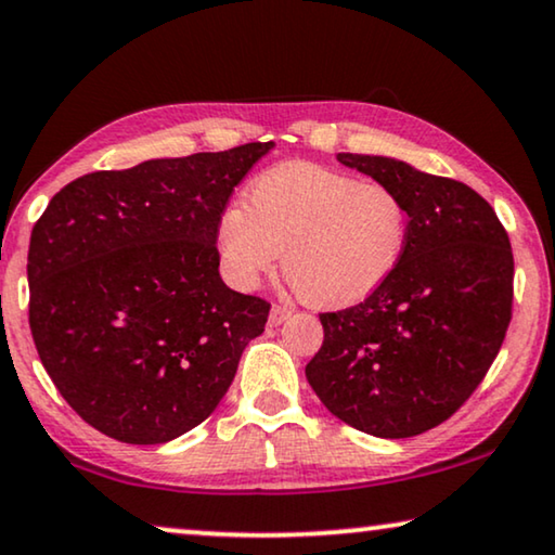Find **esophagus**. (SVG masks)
<instances>
[{"mask_svg":"<svg viewBox=\"0 0 555 555\" xmlns=\"http://www.w3.org/2000/svg\"><path fill=\"white\" fill-rule=\"evenodd\" d=\"M291 315H293L291 305L275 302V305H272V310H270V325H283Z\"/></svg>","mask_w":555,"mask_h":555,"instance_id":"obj_1","label":"esophagus"}]
</instances>
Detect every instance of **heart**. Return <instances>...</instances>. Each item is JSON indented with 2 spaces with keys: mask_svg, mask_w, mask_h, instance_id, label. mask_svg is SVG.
Segmentation results:
<instances>
[{
  "mask_svg": "<svg viewBox=\"0 0 555 555\" xmlns=\"http://www.w3.org/2000/svg\"><path fill=\"white\" fill-rule=\"evenodd\" d=\"M411 212L383 182L310 163L262 172L218 222L224 278L253 287L283 258L293 291L320 308L375 293L403 260Z\"/></svg>",
  "mask_w": 555,
  "mask_h": 555,
  "instance_id": "heart-1",
  "label": "heart"
}]
</instances>
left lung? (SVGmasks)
I'll return each instance as SVG.
<instances>
[{"label": "left lung", "mask_w": 555, "mask_h": 555, "mask_svg": "<svg viewBox=\"0 0 555 555\" xmlns=\"http://www.w3.org/2000/svg\"><path fill=\"white\" fill-rule=\"evenodd\" d=\"M405 199L411 235L396 272L345 310L320 312L323 348L305 375L333 415L377 438L448 421L483 380L513 315V250L468 184L390 157L340 152Z\"/></svg>", "instance_id": "obj_1"}]
</instances>
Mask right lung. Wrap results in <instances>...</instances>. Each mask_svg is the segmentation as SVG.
I'll return each instance as SVG.
<instances>
[{
    "mask_svg": "<svg viewBox=\"0 0 555 555\" xmlns=\"http://www.w3.org/2000/svg\"><path fill=\"white\" fill-rule=\"evenodd\" d=\"M270 147L90 172L35 222L31 337L60 396L104 436L157 446L192 430L264 331L270 302L222 283L218 222Z\"/></svg>",
    "mask_w": 555,
    "mask_h": 555,
    "instance_id": "add662e5",
    "label": "right lung"
}]
</instances>
